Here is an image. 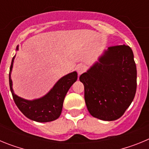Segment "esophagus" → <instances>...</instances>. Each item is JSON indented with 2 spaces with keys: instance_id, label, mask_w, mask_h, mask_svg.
I'll list each match as a JSON object with an SVG mask.
<instances>
[{
  "instance_id": "esophagus-1",
  "label": "esophagus",
  "mask_w": 149,
  "mask_h": 149,
  "mask_svg": "<svg viewBox=\"0 0 149 149\" xmlns=\"http://www.w3.org/2000/svg\"><path fill=\"white\" fill-rule=\"evenodd\" d=\"M77 71L78 74L80 75V74H81L84 73L86 71V66L83 65V64H80V65H78L77 66Z\"/></svg>"
}]
</instances>
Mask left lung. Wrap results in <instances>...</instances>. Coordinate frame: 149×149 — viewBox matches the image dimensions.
I'll return each instance as SVG.
<instances>
[{
    "label": "left lung",
    "mask_w": 149,
    "mask_h": 149,
    "mask_svg": "<svg viewBox=\"0 0 149 149\" xmlns=\"http://www.w3.org/2000/svg\"><path fill=\"white\" fill-rule=\"evenodd\" d=\"M89 113L104 121L119 119L131 105L136 90V67L129 46L109 47L80 76Z\"/></svg>",
    "instance_id": "8db88e82"
}]
</instances>
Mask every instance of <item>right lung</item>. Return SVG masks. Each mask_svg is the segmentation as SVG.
Returning <instances> with one entry per match:
<instances>
[{
    "mask_svg": "<svg viewBox=\"0 0 149 149\" xmlns=\"http://www.w3.org/2000/svg\"><path fill=\"white\" fill-rule=\"evenodd\" d=\"M18 50V45L16 47V51ZM15 56H13L10 65L9 81L13 99L18 108L26 117L35 122H48L58 119L61 114L65 95L72 84L77 81V72H71L61 77L53 88L42 97L33 100L24 99L15 95L13 89L11 72Z\"/></svg>",
    "mask_w": 149,
    "mask_h": 149,
    "instance_id": "add662e5",
    "label": "right lung"
}]
</instances>
